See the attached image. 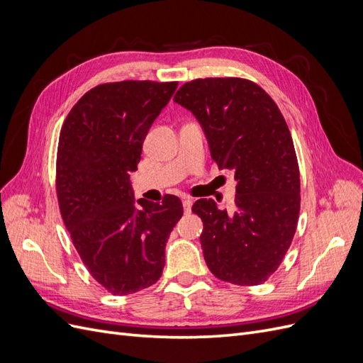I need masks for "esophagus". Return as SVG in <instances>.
Masks as SVG:
<instances>
[{
    "label": "esophagus",
    "mask_w": 363,
    "mask_h": 363,
    "mask_svg": "<svg viewBox=\"0 0 363 363\" xmlns=\"http://www.w3.org/2000/svg\"><path fill=\"white\" fill-rule=\"evenodd\" d=\"M192 203H194V200L189 199V196H183V208H184V213H191Z\"/></svg>",
    "instance_id": "esophagus-1"
}]
</instances>
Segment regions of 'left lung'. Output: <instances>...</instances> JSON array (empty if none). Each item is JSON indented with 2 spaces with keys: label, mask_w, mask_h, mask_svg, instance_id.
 Here are the masks:
<instances>
[{
  "label": "left lung",
  "mask_w": 363,
  "mask_h": 363,
  "mask_svg": "<svg viewBox=\"0 0 363 363\" xmlns=\"http://www.w3.org/2000/svg\"><path fill=\"white\" fill-rule=\"evenodd\" d=\"M174 101L200 121L218 168L235 172V213L213 200L192 212L203 221L204 260L213 276L256 286L277 271L300 215V168L280 108L259 84L239 77L184 83Z\"/></svg>",
  "instance_id": "1"
}]
</instances>
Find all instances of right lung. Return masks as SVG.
I'll return each mask as SVG.
<instances>
[{
	"mask_svg": "<svg viewBox=\"0 0 363 363\" xmlns=\"http://www.w3.org/2000/svg\"><path fill=\"white\" fill-rule=\"evenodd\" d=\"M177 84H98L75 103L60 130V215L84 267L113 295L135 294L160 279L167 240L183 215L180 199L169 194L162 203L135 204L130 184L148 130Z\"/></svg>",
	"mask_w": 363,
	"mask_h": 363,
	"instance_id": "right-lung-1",
	"label": "right lung"
}]
</instances>
